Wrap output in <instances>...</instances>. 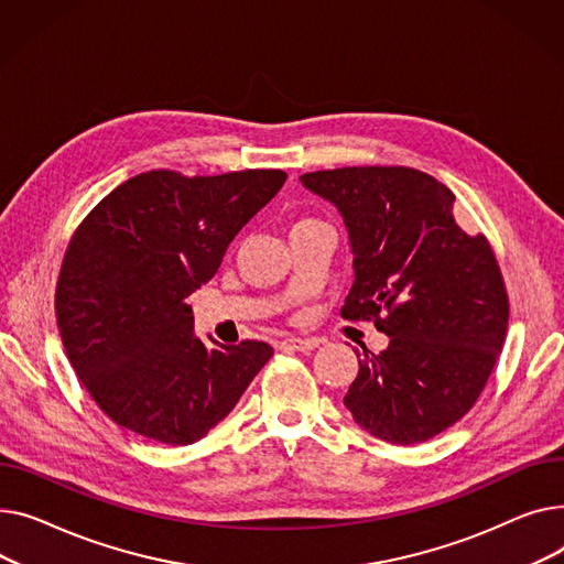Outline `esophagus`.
<instances>
[{"label":"esophagus","mask_w":564,"mask_h":564,"mask_svg":"<svg viewBox=\"0 0 564 564\" xmlns=\"http://www.w3.org/2000/svg\"><path fill=\"white\" fill-rule=\"evenodd\" d=\"M318 339H297V337H289V339H282L280 341V348L282 350H301V352H307V350H314L318 348Z\"/></svg>","instance_id":"esophagus-1"}]
</instances>
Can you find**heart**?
<instances>
[{"label": "heart", "mask_w": 564, "mask_h": 564, "mask_svg": "<svg viewBox=\"0 0 564 564\" xmlns=\"http://www.w3.org/2000/svg\"><path fill=\"white\" fill-rule=\"evenodd\" d=\"M303 223H310V220H307V218H305V220H297L295 225H303ZM295 225H293V227H295Z\"/></svg>", "instance_id": "b5f03b06"}]
</instances>
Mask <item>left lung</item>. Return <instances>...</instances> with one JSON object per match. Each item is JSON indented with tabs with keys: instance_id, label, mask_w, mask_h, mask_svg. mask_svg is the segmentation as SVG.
<instances>
[{
	"instance_id": "8db88e82",
	"label": "left lung",
	"mask_w": 564,
	"mask_h": 564,
	"mask_svg": "<svg viewBox=\"0 0 564 564\" xmlns=\"http://www.w3.org/2000/svg\"><path fill=\"white\" fill-rule=\"evenodd\" d=\"M335 205L355 282L341 316L373 321L389 346L357 352L344 395L355 423L389 444H419L465 416L499 359L508 293L482 235L455 223V195L401 165L301 175Z\"/></svg>"
}]
</instances>
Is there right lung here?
Segmentation results:
<instances>
[{"mask_svg":"<svg viewBox=\"0 0 564 564\" xmlns=\"http://www.w3.org/2000/svg\"><path fill=\"white\" fill-rule=\"evenodd\" d=\"M284 171L182 177L150 171L99 203L65 250L56 323L75 373L118 425L186 446L223 421L273 355L263 341L214 348L186 297L207 284Z\"/></svg>","mask_w":564,"mask_h":564,"instance_id":"add662e5","label":"right lung"}]
</instances>
